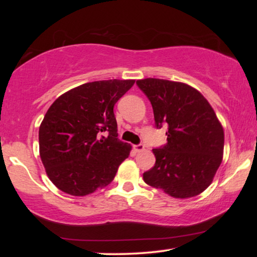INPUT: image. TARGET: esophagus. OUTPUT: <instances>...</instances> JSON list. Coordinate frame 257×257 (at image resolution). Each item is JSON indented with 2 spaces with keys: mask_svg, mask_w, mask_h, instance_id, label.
Wrapping results in <instances>:
<instances>
[{
  "mask_svg": "<svg viewBox=\"0 0 257 257\" xmlns=\"http://www.w3.org/2000/svg\"><path fill=\"white\" fill-rule=\"evenodd\" d=\"M134 150L136 152H142L145 150V146L143 144H138V145H134Z\"/></svg>",
  "mask_w": 257,
  "mask_h": 257,
  "instance_id": "1",
  "label": "esophagus"
}]
</instances>
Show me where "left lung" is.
Wrapping results in <instances>:
<instances>
[{"label": "left lung", "instance_id": "obj_1", "mask_svg": "<svg viewBox=\"0 0 257 257\" xmlns=\"http://www.w3.org/2000/svg\"><path fill=\"white\" fill-rule=\"evenodd\" d=\"M136 84L150 99L156 128L168 127V143L153 149L155 165L143 179L175 198L197 196L222 162L224 133L214 110L184 82L146 78Z\"/></svg>", "mask_w": 257, "mask_h": 257}]
</instances>
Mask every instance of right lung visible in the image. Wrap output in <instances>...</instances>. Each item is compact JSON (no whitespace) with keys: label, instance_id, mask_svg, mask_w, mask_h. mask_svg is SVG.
I'll use <instances>...</instances> for the list:
<instances>
[{"label":"right lung","instance_id":"1","mask_svg":"<svg viewBox=\"0 0 257 257\" xmlns=\"http://www.w3.org/2000/svg\"><path fill=\"white\" fill-rule=\"evenodd\" d=\"M134 84L133 79L87 82L61 95L47 110L38 133L40 155L60 190L86 196L114 179L132 145L118 138L113 107Z\"/></svg>","mask_w":257,"mask_h":257}]
</instances>
